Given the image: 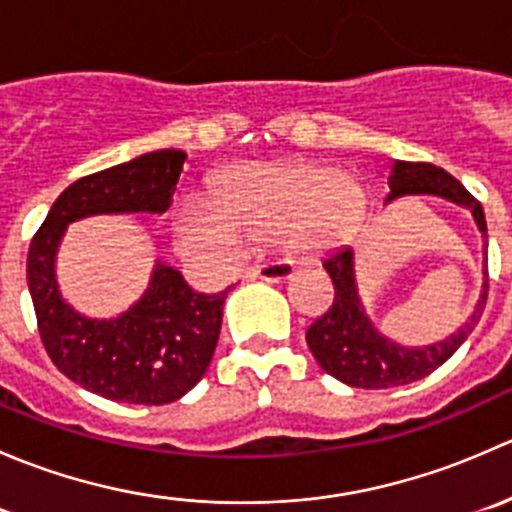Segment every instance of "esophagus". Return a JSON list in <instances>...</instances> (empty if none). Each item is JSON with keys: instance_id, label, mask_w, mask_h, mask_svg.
Wrapping results in <instances>:
<instances>
[{"instance_id": "obj_1", "label": "esophagus", "mask_w": 512, "mask_h": 512, "mask_svg": "<svg viewBox=\"0 0 512 512\" xmlns=\"http://www.w3.org/2000/svg\"><path fill=\"white\" fill-rule=\"evenodd\" d=\"M294 275V265L287 260H275V262H265L257 270L250 272V277H257V280L265 282H285Z\"/></svg>"}]
</instances>
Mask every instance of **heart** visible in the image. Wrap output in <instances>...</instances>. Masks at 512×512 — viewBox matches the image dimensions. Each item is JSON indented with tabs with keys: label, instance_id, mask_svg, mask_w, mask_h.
<instances>
[{
	"label": "heart",
	"instance_id": "1",
	"mask_svg": "<svg viewBox=\"0 0 512 512\" xmlns=\"http://www.w3.org/2000/svg\"><path fill=\"white\" fill-rule=\"evenodd\" d=\"M366 195L349 173L314 160L247 163L218 180L213 203L185 198L175 210V237L190 255L232 260L245 242H287L319 252L352 237Z\"/></svg>",
	"mask_w": 512,
	"mask_h": 512
}]
</instances>
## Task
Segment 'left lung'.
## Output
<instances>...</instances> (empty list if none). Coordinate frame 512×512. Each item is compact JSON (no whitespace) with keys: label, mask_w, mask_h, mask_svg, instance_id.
Listing matches in <instances>:
<instances>
[{"label":"left lung","mask_w":512,"mask_h":512,"mask_svg":"<svg viewBox=\"0 0 512 512\" xmlns=\"http://www.w3.org/2000/svg\"><path fill=\"white\" fill-rule=\"evenodd\" d=\"M391 193L384 203L401 198V195H438L451 203L463 205L476 218L478 230L488 237L483 208L471 193L461 185V180L453 178L443 168L431 163H409V160H396L391 165L389 175ZM488 247V242H485ZM488 260V257H485ZM322 267L327 270L329 280L334 285V302L319 319H314L307 329V344L312 349L314 359L319 361L327 374L356 389H394V386L411 384L423 379L438 366L446 364L456 349L468 339V334L476 329L483 314L485 299H488V270H485L483 294H480L471 319L451 334L448 339L428 347H399L396 342L386 339L376 332L371 319L366 317L364 304L356 292L354 277V252L352 247H342L324 257Z\"/></svg>","instance_id":"8db88e82"}]
</instances>
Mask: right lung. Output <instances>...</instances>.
I'll return each mask as SVG.
<instances>
[{
    "label": "right lung",
    "instance_id": "1",
    "mask_svg": "<svg viewBox=\"0 0 512 512\" xmlns=\"http://www.w3.org/2000/svg\"><path fill=\"white\" fill-rule=\"evenodd\" d=\"M185 153L165 148L71 183L36 230L27 257L39 337L56 369L74 384L123 404L163 406L188 394L208 371L225 292L200 294L178 270L156 262L143 297L113 319H91L64 302L56 285V250L66 225L91 215L170 208Z\"/></svg>",
    "mask_w": 512,
    "mask_h": 512
}]
</instances>
